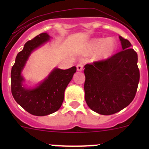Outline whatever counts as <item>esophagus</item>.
Instances as JSON below:
<instances>
[{
	"label": "esophagus",
	"instance_id": "obj_1",
	"mask_svg": "<svg viewBox=\"0 0 149 149\" xmlns=\"http://www.w3.org/2000/svg\"><path fill=\"white\" fill-rule=\"evenodd\" d=\"M83 67L84 65L82 63H79L77 64V65H76V68H77L78 71H81V70H83Z\"/></svg>",
	"mask_w": 149,
	"mask_h": 149
}]
</instances>
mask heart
<instances>
[{"mask_svg": "<svg viewBox=\"0 0 149 149\" xmlns=\"http://www.w3.org/2000/svg\"><path fill=\"white\" fill-rule=\"evenodd\" d=\"M116 47V42L112 37H108L104 40L96 38L88 43L86 52H91L97 49L95 58L98 60H104L113 55Z\"/></svg>", "mask_w": 149, "mask_h": 149, "instance_id": "b5f03b06", "label": "heart"}]
</instances>
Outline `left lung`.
<instances>
[{
    "mask_svg": "<svg viewBox=\"0 0 149 149\" xmlns=\"http://www.w3.org/2000/svg\"><path fill=\"white\" fill-rule=\"evenodd\" d=\"M123 50L110 58L84 66L85 100L103 115L120 112L134 99L140 79L138 55L126 39L119 37Z\"/></svg>",
    "mask_w": 149,
    "mask_h": 149,
    "instance_id": "1",
    "label": "left lung"
}]
</instances>
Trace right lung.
Returning <instances> with one entry per match:
<instances>
[{"label": "right lung", "instance_id": "add662e5", "mask_svg": "<svg viewBox=\"0 0 149 149\" xmlns=\"http://www.w3.org/2000/svg\"><path fill=\"white\" fill-rule=\"evenodd\" d=\"M49 40L47 33H42L26 42L24 49L16 55L10 73L13 98L26 112L36 116L49 115L60 109L66 87L76 72V66L67 70L55 68L36 88L30 89L24 86V79L21 73L30 54Z\"/></svg>", "mask_w": 149, "mask_h": 149}]
</instances>
